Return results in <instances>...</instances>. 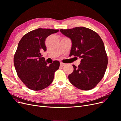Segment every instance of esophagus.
<instances>
[{
  "mask_svg": "<svg viewBox=\"0 0 121 121\" xmlns=\"http://www.w3.org/2000/svg\"><path fill=\"white\" fill-rule=\"evenodd\" d=\"M65 64H64V63H60V67H64V66H65Z\"/></svg>",
  "mask_w": 121,
  "mask_h": 121,
  "instance_id": "1",
  "label": "esophagus"
}]
</instances>
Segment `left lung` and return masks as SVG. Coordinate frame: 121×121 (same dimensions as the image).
<instances>
[{"label": "left lung", "mask_w": 121, "mask_h": 121, "mask_svg": "<svg viewBox=\"0 0 121 121\" xmlns=\"http://www.w3.org/2000/svg\"><path fill=\"white\" fill-rule=\"evenodd\" d=\"M60 32L72 41L69 56L81 58L78 67L68 76L69 82L79 89L93 88L104 77L108 65L104 43L99 35L83 27L60 29Z\"/></svg>", "instance_id": "obj_1"}]
</instances>
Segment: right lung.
<instances>
[{
	"mask_svg": "<svg viewBox=\"0 0 121 121\" xmlns=\"http://www.w3.org/2000/svg\"><path fill=\"white\" fill-rule=\"evenodd\" d=\"M58 31L38 28L25 34L18 44L13 58L14 67L18 77L28 88L41 90L52 82L60 62L55 60L48 65L41 53L46 50L45 39Z\"/></svg>",
	"mask_w": 121,
	"mask_h": 121,
	"instance_id": "right-lung-1",
	"label": "right lung"
}]
</instances>
